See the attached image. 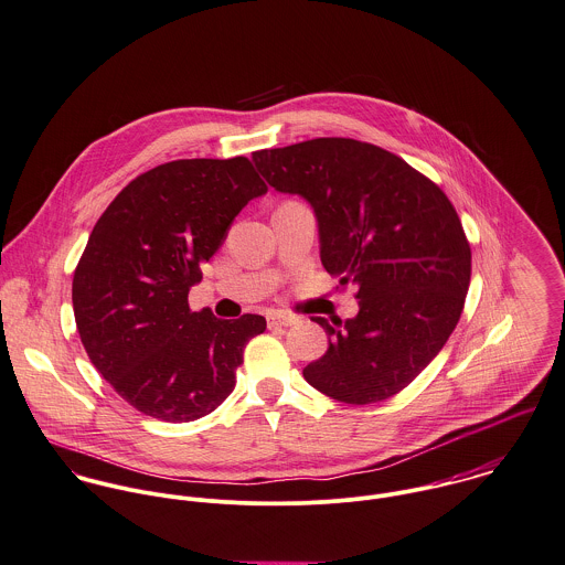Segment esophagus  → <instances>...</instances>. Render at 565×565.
<instances>
[{
	"instance_id": "obj_1",
	"label": "esophagus",
	"mask_w": 565,
	"mask_h": 565,
	"mask_svg": "<svg viewBox=\"0 0 565 565\" xmlns=\"http://www.w3.org/2000/svg\"><path fill=\"white\" fill-rule=\"evenodd\" d=\"M299 322V318L297 316H290V313H279L273 312L268 313V327H292V324H297Z\"/></svg>"
}]
</instances>
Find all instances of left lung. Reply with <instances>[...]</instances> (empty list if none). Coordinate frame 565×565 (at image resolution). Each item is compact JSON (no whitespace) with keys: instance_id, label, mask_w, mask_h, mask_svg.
I'll use <instances>...</instances> for the list:
<instances>
[{"instance_id":"obj_1","label":"left lung","mask_w":565,"mask_h":565,"mask_svg":"<svg viewBox=\"0 0 565 565\" xmlns=\"http://www.w3.org/2000/svg\"><path fill=\"white\" fill-rule=\"evenodd\" d=\"M253 162L268 186L312 205L324 270L358 286V316L312 318L329 349L306 381L349 405L398 394L463 310L472 255L452 203L398 156L353 138L262 149Z\"/></svg>"}]
</instances>
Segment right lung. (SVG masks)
Segmentation results:
<instances>
[{
	"mask_svg": "<svg viewBox=\"0 0 565 565\" xmlns=\"http://www.w3.org/2000/svg\"><path fill=\"white\" fill-rule=\"evenodd\" d=\"M266 190L243 156L175 160L129 182L93 227L73 275L75 322L95 369L138 412L190 423L232 394L266 320L190 312L189 292Z\"/></svg>",
	"mask_w": 565,
	"mask_h": 565,
	"instance_id": "add662e5",
	"label": "right lung"
}]
</instances>
